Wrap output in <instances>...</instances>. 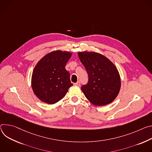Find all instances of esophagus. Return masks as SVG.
<instances>
[{
  "label": "esophagus",
  "mask_w": 152,
  "mask_h": 152,
  "mask_svg": "<svg viewBox=\"0 0 152 152\" xmlns=\"http://www.w3.org/2000/svg\"><path fill=\"white\" fill-rule=\"evenodd\" d=\"M74 85L79 87V86H80V81H78V82L75 83H74Z\"/></svg>",
  "instance_id": "34e87169"
}]
</instances>
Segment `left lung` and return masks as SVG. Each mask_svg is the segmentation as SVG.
<instances>
[{
  "instance_id": "1",
  "label": "left lung",
  "mask_w": 152,
  "mask_h": 152,
  "mask_svg": "<svg viewBox=\"0 0 152 152\" xmlns=\"http://www.w3.org/2000/svg\"><path fill=\"white\" fill-rule=\"evenodd\" d=\"M78 57L86 69L89 81L81 90L95 106L112 103L121 89V78L116 66L106 57L96 52H78Z\"/></svg>"
}]
</instances>
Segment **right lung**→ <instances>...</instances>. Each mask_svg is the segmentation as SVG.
Wrapping results in <instances>:
<instances>
[{"label": "right lung", "mask_w": 152, "mask_h": 152, "mask_svg": "<svg viewBox=\"0 0 152 152\" xmlns=\"http://www.w3.org/2000/svg\"><path fill=\"white\" fill-rule=\"evenodd\" d=\"M68 51L56 50L43 56L36 64L31 77L34 94L41 101L54 104L61 100L73 86L65 66L72 56Z\"/></svg>", "instance_id": "add662e5"}]
</instances>
